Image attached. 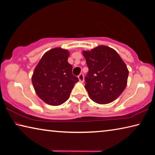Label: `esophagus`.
<instances>
[{"mask_svg": "<svg viewBox=\"0 0 155 155\" xmlns=\"http://www.w3.org/2000/svg\"><path fill=\"white\" fill-rule=\"evenodd\" d=\"M78 79H79L80 82H83L84 81V74L83 73H80V74L78 75Z\"/></svg>", "mask_w": 155, "mask_h": 155, "instance_id": "1", "label": "esophagus"}]
</instances>
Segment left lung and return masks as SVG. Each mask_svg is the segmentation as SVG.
I'll return each mask as SVG.
<instances>
[{
  "label": "left lung",
  "instance_id": "8db88e82",
  "mask_svg": "<svg viewBox=\"0 0 155 155\" xmlns=\"http://www.w3.org/2000/svg\"><path fill=\"white\" fill-rule=\"evenodd\" d=\"M88 72L85 88L90 98L100 104L115 100L127 85L128 70L116 51L101 45L84 51Z\"/></svg>",
  "mask_w": 155,
  "mask_h": 155
}]
</instances>
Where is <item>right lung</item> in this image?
<instances>
[{
	"label": "right lung",
	"mask_w": 155,
	"mask_h": 155,
	"mask_svg": "<svg viewBox=\"0 0 155 155\" xmlns=\"http://www.w3.org/2000/svg\"><path fill=\"white\" fill-rule=\"evenodd\" d=\"M68 56V50L54 48L43 55L35 68L33 86L38 96L48 104L58 106L65 102L79 81L73 75Z\"/></svg>",
	"instance_id": "obj_1"
}]
</instances>
